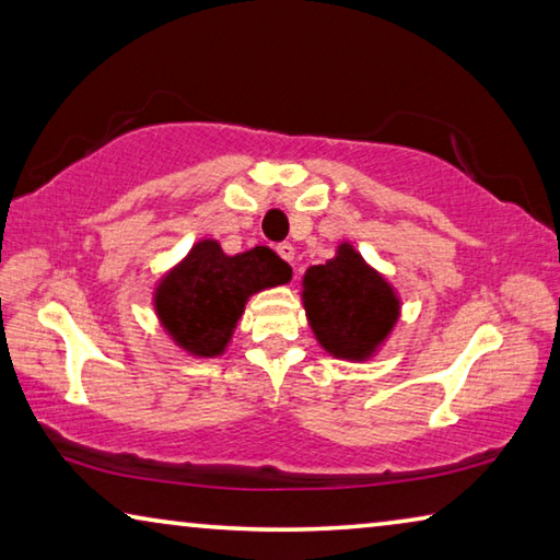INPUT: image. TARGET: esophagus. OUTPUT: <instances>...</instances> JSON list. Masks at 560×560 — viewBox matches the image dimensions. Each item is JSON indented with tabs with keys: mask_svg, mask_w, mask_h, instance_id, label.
<instances>
[{
	"mask_svg": "<svg viewBox=\"0 0 560 560\" xmlns=\"http://www.w3.org/2000/svg\"><path fill=\"white\" fill-rule=\"evenodd\" d=\"M277 254L279 257L283 259V261H293V257H296V249H293V244H289V242H283V244H279L277 246Z\"/></svg>",
	"mask_w": 560,
	"mask_h": 560,
	"instance_id": "esophagus-1",
	"label": "esophagus"
}]
</instances>
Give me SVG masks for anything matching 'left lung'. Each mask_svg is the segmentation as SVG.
<instances>
[{
  "instance_id": "8db88e82",
  "label": "left lung",
  "mask_w": 560,
  "mask_h": 560,
  "mask_svg": "<svg viewBox=\"0 0 560 560\" xmlns=\"http://www.w3.org/2000/svg\"><path fill=\"white\" fill-rule=\"evenodd\" d=\"M301 301L318 346L350 363L371 360L400 318V296L355 246L340 242L336 257L308 267Z\"/></svg>"
}]
</instances>
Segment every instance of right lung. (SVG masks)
<instances>
[{
	"label": "right lung",
	"mask_w": 560,
	"mask_h": 560,
	"mask_svg": "<svg viewBox=\"0 0 560 560\" xmlns=\"http://www.w3.org/2000/svg\"><path fill=\"white\" fill-rule=\"evenodd\" d=\"M289 281L291 267L269 246L230 257L217 240H200L155 283V316L179 350L217 358L230 346L246 301Z\"/></svg>",
	"instance_id": "1"
}]
</instances>
